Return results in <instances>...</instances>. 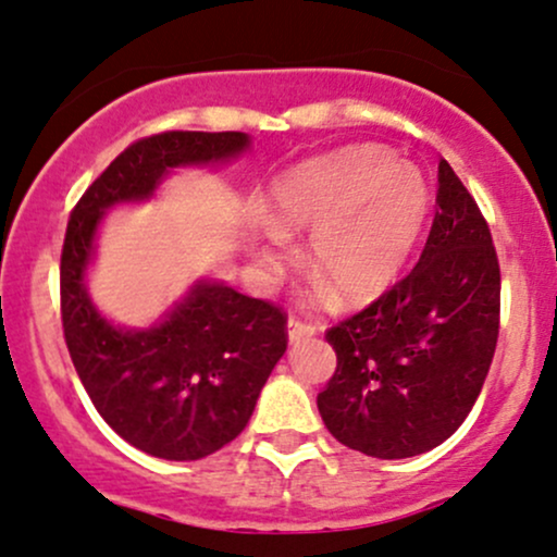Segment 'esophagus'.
Returning <instances> with one entry per match:
<instances>
[{
	"instance_id": "obj_1",
	"label": "esophagus",
	"mask_w": 557,
	"mask_h": 557,
	"mask_svg": "<svg viewBox=\"0 0 557 557\" xmlns=\"http://www.w3.org/2000/svg\"><path fill=\"white\" fill-rule=\"evenodd\" d=\"M315 325H310V323H302V320H297V318H289V323H286V336H289V344L294 346V344H299V342H305V338H310V336H315Z\"/></svg>"
}]
</instances>
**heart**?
Masks as SVG:
<instances>
[{
	"label": "heart",
	"mask_w": 557,
	"mask_h": 557,
	"mask_svg": "<svg viewBox=\"0 0 557 557\" xmlns=\"http://www.w3.org/2000/svg\"><path fill=\"white\" fill-rule=\"evenodd\" d=\"M433 195L414 163L381 146H351L302 161L268 189L265 245L252 247L265 271L292 252V234L310 232L305 265L320 297L364 307L401 278Z\"/></svg>",
	"instance_id": "obj_1"
}]
</instances>
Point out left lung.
Masks as SVG:
<instances>
[{"instance_id": "left-lung-1", "label": "left lung", "mask_w": 557, "mask_h": 557, "mask_svg": "<svg viewBox=\"0 0 557 557\" xmlns=\"http://www.w3.org/2000/svg\"><path fill=\"white\" fill-rule=\"evenodd\" d=\"M435 202L414 271L325 333L338 364L318 411L338 443L375 459H409L448 441L472 411L498 344V255L446 159Z\"/></svg>"}]
</instances>
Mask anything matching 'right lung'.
Returning <instances> with one entry per match:
<instances>
[{
  "label": "right lung",
  "instance_id": "obj_1",
  "mask_svg": "<svg viewBox=\"0 0 557 557\" xmlns=\"http://www.w3.org/2000/svg\"><path fill=\"white\" fill-rule=\"evenodd\" d=\"M245 133H161L137 140L85 189L62 247V325L98 414L143 454L198 461L250 422L286 351V318L219 278H198L156 323L116 325L94 305L88 271L111 208L156 198L176 169L221 166L250 150Z\"/></svg>",
  "mask_w": 557,
  "mask_h": 557
}]
</instances>
